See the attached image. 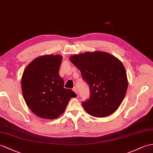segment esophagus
I'll list each match as a JSON object with an SVG mask.
<instances>
[{"instance_id":"esophagus-1","label":"esophagus","mask_w":153,"mask_h":153,"mask_svg":"<svg viewBox=\"0 0 153 153\" xmlns=\"http://www.w3.org/2000/svg\"><path fill=\"white\" fill-rule=\"evenodd\" d=\"M72 90H73L74 92H75V93H76V94H77V88H76V87H74L72 88Z\"/></svg>"}]
</instances>
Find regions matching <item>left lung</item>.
I'll return each instance as SVG.
<instances>
[{
  "mask_svg": "<svg viewBox=\"0 0 153 153\" xmlns=\"http://www.w3.org/2000/svg\"><path fill=\"white\" fill-rule=\"evenodd\" d=\"M88 85L89 98L84 109L95 117L112 114L121 104L128 88L125 67L115 56L103 51L86 52L70 58Z\"/></svg>",
  "mask_w": 153,
  "mask_h": 153,
  "instance_id": "8db88e82",
  "label": "left lung"
}]
</instances>
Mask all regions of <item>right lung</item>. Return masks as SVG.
<instances>
[{
  "label": "right lung",
  "instance_id": "obj_1",
  "mask_svg": "<svg viewBox=\"0 0 153 153\" xmlns=\"http://www.w3.org/2000/svg\"><path fill=\"white\" fill-rule=\"evenodd\" d=\"M60 55H47L34 59L25 70L21 80L23 96L28 107L35 115L54 119L65 111L73 91L64 88L59 76L62 62Z\"/></svg>",
  "mask_w": 153,
  "mask_h": 153
}]
</instances>
